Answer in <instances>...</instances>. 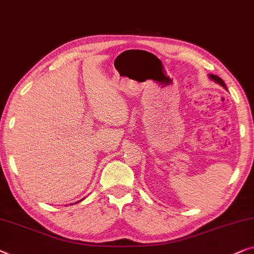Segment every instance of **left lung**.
Instances as JSON below:
<instances>
[{
    "label": "left lung",
    "instance_id": "left-lung-1",
    "mask_svg": "<svg viewBox=\"0 0 254 254\" xmlns=\"http://www.w3.org/2000/svg\"><path fill=\"white\" fill-rule=\"evenodd\" d=\"M209 78H211L212 80H214L215 82H218V83L221 84V86H222L223 88H226V84H225V82H223V80H222L221 78H219L218 75H214V74H209Z\"/></svg>",
    "mask_w": 254,
    "mask_h": 254
}]
</instances>
